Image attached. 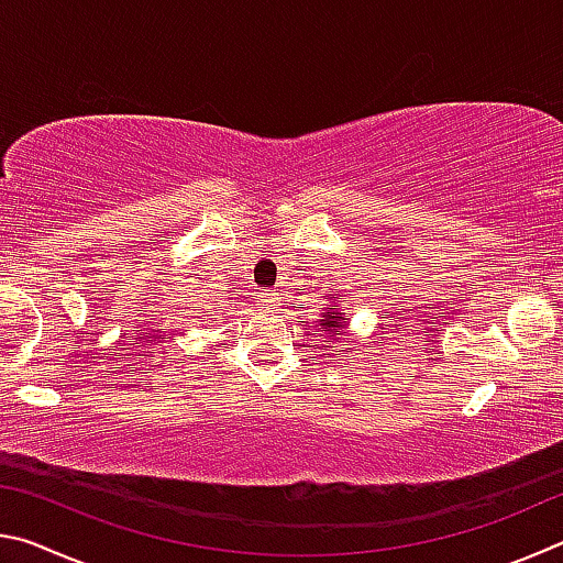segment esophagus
<instances>
[{"mask_svg": "<svg viewBox=\"0 0 563 563\" xmlns=\"http://www.w3.org/2000/svg\"><path fill=\"white\" fill-rule=\"evenodd\" d=\"M258 305L263 310H275L280 305V292L278 290H263L258 292Z\"/></svg>", "mask_w": 563, "mask_h": 563, "instance_id": "esophagus-1", "label": "esophagus"}]
</instances>
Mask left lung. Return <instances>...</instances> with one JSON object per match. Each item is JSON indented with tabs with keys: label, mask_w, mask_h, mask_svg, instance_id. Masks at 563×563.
Here are the masks:
<instances>
[{
	"label": "left lung",
	"mask_w": 563,
	"mask_h": 563,
	"mask_svg": "<svg viewBox=\"0 0 563 563\" xmlns=\"http://www.w3.org/2000/svg\"><path fill=\"white\" fill-rule=\"evenodd\" d=\"M320 318H322V320L318 322V325L322 328V332H325L328 338L340 335L342 322H345V316H342V312H338V305H332V308H330L328 312H322Z\"/></svg>",
	"instance_id": "left-lung-1"
}]
</instances>
